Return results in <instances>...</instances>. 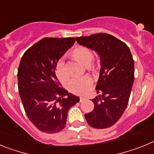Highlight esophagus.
Masks as SVG:
<instances>
[{"label": "esophagus", "instance_id": "obj_1", "mask_svg": "<svg viewBox=\"0 0 154 154\" xmlns=\"http://www.w3.org/2000/svg\"><path fill=\"white\" fill-rule=\"evenodd\" d=\"M85 100H86V98H85V97H80V98H79L80 103H82V102L85 101Z\"/></svg>", "mask_w": 154, "mask_h": 154}]
</instances>
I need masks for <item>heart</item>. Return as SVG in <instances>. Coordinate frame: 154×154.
<instances>
[{
	"mask_svg": "<svg viewBox=\"0 0 154 154\" xmlns=\"http://www.w3.org/2000/svg\"><path fill=\"white\" fill-rule=\"evenodd\" d=\"M71 56L73 59L81 63L91 72L97 70V65L92 62L93 53L89 48L85 46H77L71 51ZM55 75L59 81L66 82L69 78L65 71V64L63 62H59L55 67ZM92 79L89 76H84L82 78L75 79L71 82L69 85V91L76 95H85L91 90L92 87Z\"/></svg>",
	"mask_w": 154,
	"mask_h": 154,
	"instance_id": "1",
	"label": "heart"
}]
</instances>
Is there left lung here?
<instances>
[{
  "label": "left lung",
  "instance_id": "8db88e82",
  "mask_svg": "<svg viewBox=\"0 0 154 154\" xmlns=\"http://www.w3.org/2000/svg\"><path fill=\"white\" fill-rule=\"evenodd\" d=\"M82 46L93 50L100 58L101 69L96 84L97 93L92 99L94 109L85 114L89 126L105 129L113 126L127 106L134 81V61L124 42L109 34L77 37Z\"/></svg>",
  "mask_w": 154,
  "mask_h": 154
}]
</instances>
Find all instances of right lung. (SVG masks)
<instances>
[{
    "mask_svg": "<svg viewBox=\"0 0 154 154\" xmlns=\"http://www.w3.org/2000/svg\"><path fill=\"white\" fill-rule=\"evenodd\" d=\"M75 38H45L23 55L17 71L18 91L28 119L39 130H63L69 109L79 97L59 86L55 75L58 60L74 45Z\"/></svg>",
    "mask_w": 154,
    "mask_h": 154,
    "instance_id": "add662e5",
    "label": "right lung"
}]
</instances>
